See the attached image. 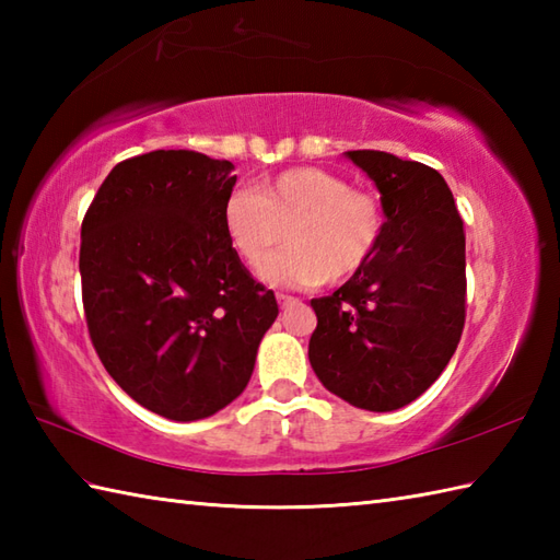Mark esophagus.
I'll return each mask as SVG.
<instances>
[{
	"label": "esophagus",
	"instance_id": "1",
	"mask_svg": "<svg viewBox=\"0 0 560 560\" xmlns=\"http://www.w3.org/2000/svg\"><path fill=\"white\" fill-rule=\"evenodd\" d=\"M277 301H279V307H281V311H287L289 305H295V303H299V299H293V295H287V293H277Z\"/></svg>",
	"mask_w": 560,
	"mask_h": 560
}]
</instances>
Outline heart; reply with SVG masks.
I'll return each mask as SVG.
<instances>
[{
  "mask_svg": "<svg viewBox=\"0 0 560 560\" xmlns=\"http://www.w3.org/2000/svg\"><path fill=\"white\" fill-rule=\"evenodd\" d=\"M223 229L247 265L259 267L287 236L292 247L261 269L269 283L317 287L353 277L383 237L380 199L343 177L301 165L235 192L223 207Z\"/></svg>",
  "mask_w": 560,
  "mask_h": 560,
  "instance_id": "obj_1",
  "label": "heart"
}]
</instances>
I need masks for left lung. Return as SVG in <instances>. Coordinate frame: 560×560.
Returning <instances> with one entry per match:
<instances>
[{"instance_id":"1","label":"left lung","mask_w":560,"mask_h":560,"mask_svg":"<svg viewBox=\"0 0 560 560\" xmlns=\"http://www.w3.org/2000/svg\"><path fill=\"white\" fill-rule=\"evenodd\" d=\"M380 189L385 229L373 257L325 299L307 347L331 395L368 411L421 397L455 353L464 329L462 217L445 177L385 151H347Z\"/></svg>"}]
</instances>
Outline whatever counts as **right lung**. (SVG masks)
I'll return each instance as SVG.
<instances>
[{"label":"right lung","mask_w":560,"mask_h":560,"mask_svg":"<svg viewBox=\"0 0 560 560\" xmlns=\"http://www.w3.org/2000/svg\"><path fill=\"white\" fill-rule=\"evenodd\" d=\"M233 163L151 151L117 163L81 223V295L101 363L171 421L221 411L279 315L223 229Z\"/></svg>","instance_id":"add662e5"}]
</instances>
